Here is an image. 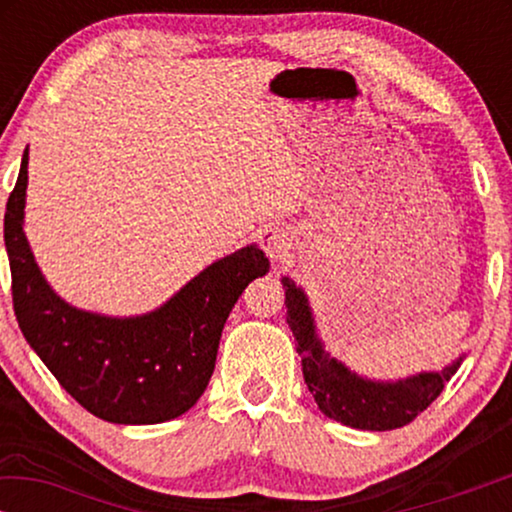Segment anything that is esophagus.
I'll return each instance as SVG.
<instances>
[{
  "label": "esophagus",
  "mask_w": 512,
  "mask_h": 512,
  "mask_svg": "<svg viewBox=\"0 0 512 512\" xmlns=\"http://www.w3.org/2000/svg\"><path fill=\"white\" fill-rule=\"evenodd\" d=\"M261 247L272 261H282L293 247L291 233L282 226H265L261 230Z\"/></svg>",
  "instance_id": "1"
}]
</instances>
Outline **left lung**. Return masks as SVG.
Instances as JSON below:
<instances>
[{
	"instance_id": "left-lung-1",
	"label": "left lung",
	"mask_w": 512,
	"mask_h": 512,
	"mask_svg": "<svg viewBox=\"0 0 512 512\" xmlns=\"http://www.w3.org/2000/svg\"><path fill=\"white\" fill-rule=\"evenodd\" d=\"M282 284L286 324L296 338L307 389L326 417L352 429L391 431L410 424L436 401L466 359L461 354L443 370H424L403 380H370L326 352L307 293L291 277H282Z\"/></svg>"
}]
</instances>
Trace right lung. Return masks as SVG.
<instances>
[{
    "label": "right lung",
    "mask_w": 512,
    "mask_h": 512,
    "mask_svg": "<svg viewBox=\"0 0 512 512\" xmlns=\"http://www.w3.org/2000/svg\"><path fill=\"white\" fill-rule=\"evenodd\" d=\"M27 149L6 202L13 310L25 340L74 401L111 424H160L191 410L214 373L223 324L249 282L270 270L256 244L207 265L156 310L109 317L69 305L27 242Z\"/></svg>",
    "instance_id": "right-lung-1"
}]
</instances>
